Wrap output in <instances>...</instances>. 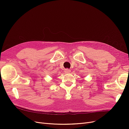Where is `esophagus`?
<instances>
[{
  "label": "esophagus",
  "instance_id": "obj_1",
  "mask_svg": "<svg viewBox=\"0 0 129 129\" xmlns=\"http://www.w3.org/2000/svg\"><path fill=\"white\" fill-rule=\"evenodd\" d=\"M64 72L65 73H70V72H71V70H69V69H65V70H64Z\"/></svg>",
  "mask_w": 129,
  "mask_h": 129
}]
</instances>
